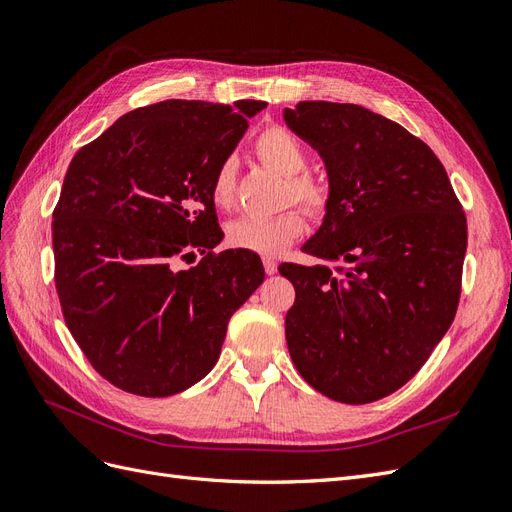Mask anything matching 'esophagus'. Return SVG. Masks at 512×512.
I'll list each match as a JSON object with an SVG mask.
<instances>
[{"label":"esophagus","instance_id":"esophagus-1","mask_svg":"<svg viewBox=\"0 0 512 512\" xmlns=\"http://www.w3.org/2000/svg\"><path fill=\"white\" fill-rule=\"evenodd\" d=\"M263 268H266V274L272 276L278 270V263L274 259H270V257H263Z\"/></svg>","mask_w":512,"mask_h":512}]
</instances>
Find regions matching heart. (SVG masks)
Segmentation results:
<instances>
[{"label":"heart","mask_w":512,"mask_h":512,"mask_svg":"<svg viewBox=\"0 0 512 512\" xmlns=\"http://www.w3.org/2000/svg\"><path fill=\"white\" fill-rule=\"evenodd\" d=\"M257 157L272 170L287 176V202L295 200L310 214H323L329 206V187L321 178L306 172L308 153L304 144L289 129L272 125L261 131L255 140ZM210 197L219 208L227 210L236 202V161L225 159L214 170ZM306 232V217L300 208H287L272 217H238L227 225V242L236 249H246L259 255H280L302 238Z\"/></svg>","instance_id":"obj_1"}]
</instances>
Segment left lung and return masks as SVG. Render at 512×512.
I'll use <instances>...</instances> for the list:
<instances>
[{"mask_svg":"<svg viewBox=\"0 0 512 512\" xmlns=\"http://www.w3.org/2000/svg\"><path fill=\"white\" fill-rule=\"evenodd\" d=\"M285 123L323 157L329 206L280 263L295 287L285 336L304 381L342 404L398 391L451 327L468 225L447 170L417 136L355 104L300 102Z\"/></svg>","mask_w":512,"mask_h":512,"instance_id":"1","label":"left lung"}]
</instances>
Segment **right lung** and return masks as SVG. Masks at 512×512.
I'll return each mask as SVG.
<instances>
[{
    "instance_id": "obj_1",
    "label": "right lung",
    "mask_w": 512,
    "mask_h": 512,
    "mask_svg": "<svg viewBox=\"0 0 512 512\" xmlns=\"http://www.w3.org/2000/svg\"><path fill=\"white\" fill-rule=\"evenodd\" d=\"M266 102L136 108L74 155L53 212L55 285L74 340L108 383L144 398L214 368L227 323L263 283L259 255L223 238L210 185ZM197 248L189 271L176 258Z\"/></svg>"
}]
</instances>
